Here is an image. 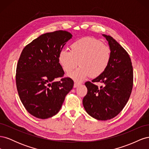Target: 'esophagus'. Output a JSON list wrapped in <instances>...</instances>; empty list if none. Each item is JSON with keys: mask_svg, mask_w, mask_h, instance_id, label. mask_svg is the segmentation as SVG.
<instances>
[{"mask_svg": "<svg viewBox=\"0 0 149 149\" xmlns=\"http://www.w3.org/2000/svg\"><path fill=\"white\" fill-rule=\"evenodd\" d=\"M79 85H81V83H78V82H74V88H77L78 86H79Z\"/></svg>", "mask_w": 149, "mask_h": 149, "instance_id": "obj_1", "label": "esophagus"}]
</instances>
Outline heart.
Segmentation results:
<instances>
[{
    "mask_svg": "<svg viewBox=\"0 0 149 149\" xmlns=\"http://www.w3.org/2000/svg\"><path fill=\"white\" fill-rule=\"evenodd\" d=\"M71 51L62 49L58 53V61L66 73L78 65L80 66L68 76L72 79L83 81L89 75L96 77L107 69L111 58L109 47L93 37L79 39L71 45Z\"/></svg>",
    "mask_w": 149,
    "mask_h": 149,
    "instance_id": "heart-1",
    "label": "heart"
}]
</instances>
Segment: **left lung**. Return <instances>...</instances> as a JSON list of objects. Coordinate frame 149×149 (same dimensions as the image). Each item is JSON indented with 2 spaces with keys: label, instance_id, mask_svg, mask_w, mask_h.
Listing matches in <instances>:
<instances>
[{
  "label": "left lung",
  "instance_id": "8db88e82",
  "mask_svg": "<svg viewBox=\"0 0 149 149\" xmlns=\"http://www.w3.org/2000/svg\"><path fill=\"white\" fill-rule=\"evenodd\" d=\"M111 51V58L107 69L101 75L85 85L88 93L83 104L87 113L93 118L107 120L119 114L127 104L133 86V68L127 52L116 40L103 34ZM104 84L98 88L93 82Z\"/></svg>",
  "mask_w": 149,
  "mask_h": 149
}]
</instances>
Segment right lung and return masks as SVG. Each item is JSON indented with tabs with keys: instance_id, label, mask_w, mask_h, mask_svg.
Wrapping results in <instances>:
<instances>
[{
	"instance_id": "add662e5",
	"label": "right lung",
	"mask_w": 149,
	"mask_h": 149,
	"mask_svg": "<svg viewBox=\"0 0 149 149\" xmlns=\"http://www.w3.org/2000/svg\"><path fill=\"white\" fill-rule=\"evenodd\" d=\"M72 35L58 30L40 35L22 50L16 70L18 93L25 108L35 118H52L60 111L74 82L63 77L58 53Z\"/></svg>"
}]
</instances>
